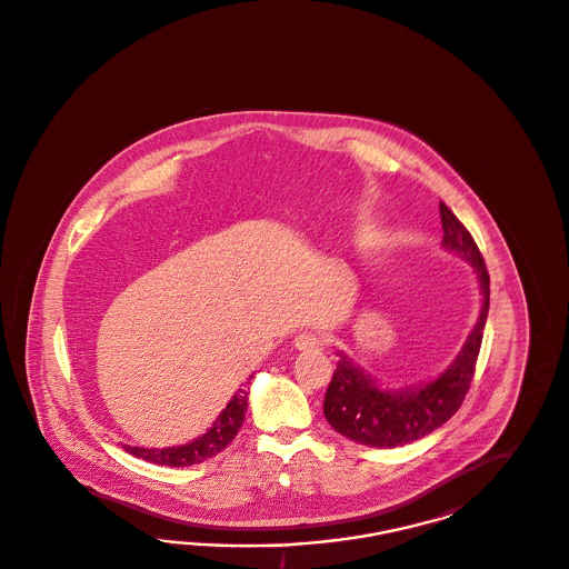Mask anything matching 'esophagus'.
<instances>
[{
	"label": "esophagus",
	"mask_w": 569,
	"mask_h": 569,
	"mask_svg": "<svg viewBox=\"0 0 569 569\" xmlns=\"http://www.w3.org/2000/svg\"><path fill=\"white\" fill-rule=\"evenodd\" d=\"M295 347L302 353H319L323 349V338L311 332L298 333L295 338Z\"/></svg>",
	"instance_id": "1"
}]
</instances>
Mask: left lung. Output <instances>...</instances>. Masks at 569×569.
<instances>
[{
    "mask_svg": "<svg viewBox=\"0 0 569 569\" xmlns=\"http://www.w3.org/2000/svg\"><path fill=\"white\" fill-rule=\"evenodd\" d=\"M439 214L443 246L465 256L477 271L483 295L481 315L450 368L425 387L382 391L368 373L355 368L342 355L323 399V413L333 431L361 446L397 448L412 443L448 422L469 392L490 309V274L469 229L443 201L439 203Z\"/></svg>",
    "mask_w": 569,
    "mask_h": 569,
    "instance_id": "obj_1",
    "label": "left lung"
}]
</instances>
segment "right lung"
Returning a JSON list of instances; mask_svg holds the SVG:
<instances>
[{
	"instance_id": "obj_1",
	"label": "right lung",
	"mask_w": 569,
	"mask_h": 569,
	"mask_svg": "<svg viewBox=\"0 0 569 569\" xmlns=\"http://www.w3.org/2000/svg\"><path fill=\"white\" fill-rule=\"evenodd\" d=\"M246 410H248V391L239 389L233 399L229 401V406L220 412L218 420L210 427V431L201 437L193 439L187 446H178V448H163V450H149V448H132L126 446V451L142 458L147 462L153 465H161V467H191V465H199L208 458L216 456L218 451L224 450L237 431L243 425L246 418Z\"/></svg>"
}]
</instances>
